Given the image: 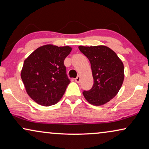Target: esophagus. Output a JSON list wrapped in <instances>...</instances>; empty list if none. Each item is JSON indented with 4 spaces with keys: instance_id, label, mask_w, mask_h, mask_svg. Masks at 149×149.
<instances>
[{
    "instance_id": "34e87169",
    "label": "esophagus",
    "mask_w": 149,
    "mask_h": 149,
    "mask_svg": "<svg viewBox=\"0 0 149 149\" xmlns=\"http://www.w3.org/2000/svg\"><path fill=\"white\" fill-rule=\"evenodd\" d=\"M75 81H76L77 83H80L81 81V77L80 76H77V77L76 79H75Z\"/></svg>"
}]
</instances>
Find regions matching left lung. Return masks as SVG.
Instances as JSON below:
<instances>
[{
  "instance_id": "1",
  "label": "left lung",
  "mask_w": 149,
  "mask_h": 149,
  "mask_svg": "<svg viewBox=\"0 0 149 149\" xmlns=\"http://www.w3.org/2000/svg\"><path fill=\"white\" fill-rule=\"evenodd\" d=\"M79 49L89 59L93 78V87L83 94L91 104H104L117 94L123 84V62L107 46H79Z\"/></svg>"
}]
</instances>
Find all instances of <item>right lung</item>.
<instances>
[{
	"instance_id": "add662e5",
	"label": "right lung",
	"mask_w": 149,
	"mask_h": 149,
	"mask_svg": "<svg viewBox=\"0 0 149 149\" xmlns=\"http://www.w3.org/2000/svg\"><path fill=\"white\" fill-rule=\"evenodd\" d=\"M72 48L52 45L40 47L24 61L21 77L28 95L38 104H56L70 83L64 66Z\"/></svg>"
}]
</instances>
